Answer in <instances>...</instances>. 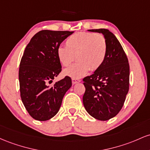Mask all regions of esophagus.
<instances>
[{"label": "esophagus", "mask_w": 150, "mask_h": 150, "mask_svg": "<svg viewBox=\"0 0 150 150\" xmlns=\"http://www.w3.org/2000/svg\"><path fill=\"white\" fill-rule=\"evenodd\" d=\"M81 81L79 79H72V83L76 84L77 83H79Z\"/></svg>", "instance_id": "1"}]
</instances>
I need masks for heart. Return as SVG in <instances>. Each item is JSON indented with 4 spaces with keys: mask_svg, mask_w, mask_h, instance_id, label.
I'll use <instances>...</instances> for the list:
<instances>
[{
    "mask_svg": "<svg viewBox=\"0 0 150 150\" xmlns=\"http://www.w3.org/2000/svg\"><path fill=\"white\" fill-rule=\"evenodd\" d=\"M107 52V44L103 35L94 33H77L71 35L65 47H59L57 56L64 67L70 66L76 59L77 62L64 71V74L72 79H80L89 70L98 69L103 64Z\"/></svg>",
    "mask_w": 150,
    "mask_h": 150,
    "instance_id": "obj_1",
    "label": "heart"
}]
</instances>
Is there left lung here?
<instances>
[{"label": "left lung", "mask_w": 150, "mask_h": 150, "mask_svg": "<svg viewBox=\"0 0 150 150\" xmlns=\"http://www.w3.org/2000/svg\"><path fill=\"white\" fill-rule=\"evenodd\" d=\"M88 31L102 33L106 41L107 52L101 67L83 79L86 91L83 103L89 115L105 121L115 117L123 106L129 90L128 60L111 32L107 29Z\"/></svg>", "instance_id": "left-lung-1"}]
</instances>
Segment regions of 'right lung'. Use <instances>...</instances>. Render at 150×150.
<instances>
[{"label":"right lung","instance_id":"1","mask_svg":"<svg viewBox=\"0 0 150 150\" xmlns=\"http://www.w3.org/2000/svg\"><path fill=\"white\" fill-rule=\"evenodd\" d=\"M73 33L41 30L25 47L19 69L21 97L28 113L35 120H48L56 115L71 86L69 76L52 86L49 84L62 71L57 48Z\"/></svg>","mask_w":150,"mask_h":150}]
</instances>
